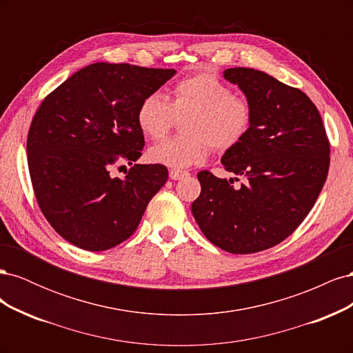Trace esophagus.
Here are the masks:
<instances>
[{
    "label": "esophagus",
    "instance_id": "esophagus-1",
    "mask_svg": "<svg viewBox=\"0 0 353 353\" xmlns=\"http://www.w3.org/2000/svg\"><path fill=\"white\" fill-rule=\"evenodd\" d=\"M190 174L187 172V170H179V169H170L169 170V178L170 179H181L184 176H188Z\"/></svg>",
    "mask_w": 353,
    "mask_h": 353
}]
</instances>
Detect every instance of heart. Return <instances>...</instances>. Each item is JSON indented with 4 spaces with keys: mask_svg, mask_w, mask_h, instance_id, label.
<instances>
[{
    "mask_svg": "<svg viewBox=\"0 0 353 353\" xmlns=\"http://www.w3.org/2000/svg\"><path fill=\"white\" fill-rule=\"evenodd\" d=\"M184 115L181 128L185 134L153 145L147 154L153 163L183 169L205 162L210 147L231 150L249 134L253 108L216 74L197 73L178 81L170 100L162 92L147 94L138 104L137 123L147 138L160 140Z\"/></svg>",
    "mask_w": 353,
    "mask_h": 353,
    "instance_id": "heart-1",
    "label": "heart"
}]
</instances>
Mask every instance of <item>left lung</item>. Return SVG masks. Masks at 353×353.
<instances>
[{"label": "left lung", "instance_id": "8db88e82", "mask_svg": "<svg viewBox=\"0 0 353 353\" xmlns=\"http://www.w3.org/2000/svg\"><path fill=\"white\" fill-rule=\"evenodd\" d=\"M223 78L253 108L249 134L221 160L245 184L234 188L232 178L200 170L191 212L210 243L249 254L285 240L311 212L328 175L330 141L321 114L299 88L249 68L227 69Z\"/></svg>", "mask_w": 353, "mask_h": 353}]
</instances>
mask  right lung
Listing matches in <instances>:
<instances>
[{"label":"right lung","instance_id":"1","mask_svg":"<svg viewBox=\"0 0 353 353\" xmlns=\"http://www.w3.org/2000/svg\"><path fill=\"white\" fill-rule=\"evenodd\" d=\"M174 74L94 63L42 100L28 132L29 175L42 215L66 241L90 252L121 244L166 184V166L134 165L144 147L137 109ZM123 161L125 179H112Z\"/></svg>","mask_w":353,"mask_h":353}]
</instances>
